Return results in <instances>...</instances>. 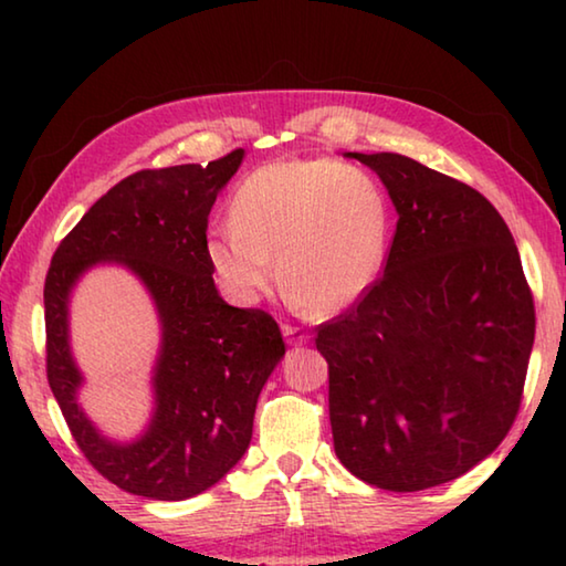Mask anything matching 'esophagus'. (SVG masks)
Returning <instances> with one entry per match:
<instances>
[{"mask_svg":"<svg viewBox=\"0 0 566 566\" xmlns=\"http://www.w3.org/2000/svg\"><path fill=\"white\" fill-rule=\"evenodd\" d=\"M282 334L286 344H292V347H302V344H306V334L300 327H292V324H282Z\"/></svg>","mask_w":566,"mask_h":566,"instance_id":"esophagus-1","label":"esophagus"}]
</instances>
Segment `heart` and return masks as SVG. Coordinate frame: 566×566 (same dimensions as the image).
Masks as SVG:
<instances>
[{
	"instance_id": "b5f03b06",
	"label": "heart",
	"mask_w": 566,
	"mask_h": 566,
	"mask_svg": "<svg viewBox=\"0 0 566 566\" xmlns=\"http://www.w3.org/2000/svg\"><path fill=\"white\" fill-rule=\"evenodd\" d=\"M229 214L232 224L209 232L207 256L227 294L242 304L260 302L280 270L296 304L337 314L385 270L389 199L361 167L327 157L270 161L237 187Z\"/></svg>"
}]
</instances>
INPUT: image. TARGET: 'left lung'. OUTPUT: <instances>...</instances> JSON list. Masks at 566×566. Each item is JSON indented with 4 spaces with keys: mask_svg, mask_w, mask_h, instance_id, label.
Returning a JSON list of instances; mask_svg holds the SVG:
<instances>
[{
    "mask_svg": "<svg viewBox=\"0 0 566 566\" xmlns=\"http://www.w3.org/2000/svg\"><path fill=\"white\" fill-rule=\"evenodd\" d=\"M377 171L397 232L377 284L317 327L334 452L361 482L419 492L490 457L520 411L534 302L514 237L476 189L419 161Z\"/></svg>",
    "mask_w": 566,
    "mask_h": 566,
    "instance_id": "left-lung-1",
    "label": "left lung"
}]
</instances>
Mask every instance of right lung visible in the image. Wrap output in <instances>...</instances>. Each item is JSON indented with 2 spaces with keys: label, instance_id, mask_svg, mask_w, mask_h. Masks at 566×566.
Here are the masks:
<instances>
[{
  "label": "right lung",
  "instance_id": "1",
  "mask_svg": "<svg viewBox=\"0 0 566 566\" xmlns=\"http://www.w3.org/2000/svg\"><path fill=\"white\" fill-rule=\"evenodd\" d=\"M244 149L202 165L137 171L92 205L52 256L44 282L46 379L74 442L102 476L129 494L181 502L214 486L252 442L260 391L284 357L282 332L262 310L227 304L207 256L217 195ZM119 263L146 286L160 319L156 407L132 443L104 438L75 397L83 384L69 342L75 282Z\"/></svg>",
  "mask_w": 566,
  "mask_h": 566
}]
</instances>
